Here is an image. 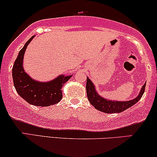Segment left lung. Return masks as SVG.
<instances>
[{"label":"left lung","instance_id":"8db88e82","mask_svg":"<svg viewBox=\"0 0 157 157\" xmlns=\"http://www.w3.org/2000/svg\"><path fill=\"white\" fill-rule=\"evenodd\" d=\"M145 86L146 83H144V85L141 87L140 93L139 94L137 97L132 100L126 101H115L106 99V98L100 96L97 92H96L93 82L88 77L86 89L88 99H89L90 104L94 108L98 111H102V112L111 113L122 112V111L130 108L131 106H132L133 105H134L136 103L138 102L139 99H141L144 93Z\"/></svg>","mask_w":157,"mask_h":157}]
</instances>
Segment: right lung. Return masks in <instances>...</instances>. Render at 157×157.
Masks as SVG:
<instances>
[{
  "instance_id": "obj_1",
  "label": "right lung",
  "mask_w": 157,
  "mask_h": 157,
  "mask_svg": "<svg viewBox=\"0 0 157 157\" xmlns=\"http://www.w3.org/2000/svg\"><path fill=\"white\" fill-rule=\"evenodd\" d=\"M34 37L35 36H33L25 43L14 62L12 68L13 84L18 95L29 104L37 106H49L61 100L63 97L62 86L69 80L72 75L67 76L60 75L48 82H40L31 78L24 71L23 60L28 45Z\"/></svg>"
}]
</instances>
